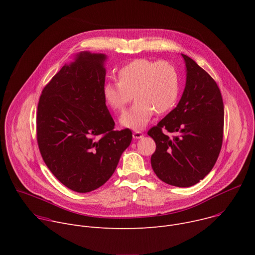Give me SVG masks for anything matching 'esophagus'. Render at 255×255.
Wrapping results in <instances>:
<instances>
[{"label": "esophagus", "instance_id": "1", "mask_svg": "<svg viewBox=\"0 0 255 255\" xmlns=\"http://www.w3.org/2000/svg\"><path fill=\"white\" fill-rule=\"evenodd\" d=\"M144 135H143V133L141 132V131H134L133 132V138L134 139H140V138H142Z\"/></svg>", "mask_w": 255, "mask_h": 255}]
</instances>
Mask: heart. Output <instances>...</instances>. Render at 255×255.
<instances>
[{
  "label": "heart",
  "instance_id": "heart-1",
  "mask_svg": "<svg viewBox=\"0 0 255 255\" xmlns=\"http://www.w3.org/2000/svg\"><path fill=\"white\" fill-rule=\"evenodd\" d=\"M119 83L108 82L103 97L112 110L121 112L135 98V103L121 117L124 127L141 129L154 112L163 114L175 105L179 95V76L167 61L135 59L118 70Z\"/></svg>",
  "mask_w": 255,
  "mask_h": 255
}]
</instances>
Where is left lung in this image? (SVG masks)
<instances>
[{"label":"left lung","mask_w":255,"mask_h":255,"mask_svg":"<svg viewBox=\"0 0 255 255\" xmlns=\"http://www.w3.org/2000/svg\"><path fill=\"white\" fill-rule=\"evenodd\" d=\"M186 87L177 106L148 131L156 143L151 166L164 183L187 188L198 184L219 156L224 127L221 92L211 76L188 55ZM174 132L168 137L162 131Z\"/></svg>","instance_id":"8db88e82"}]
</instances>
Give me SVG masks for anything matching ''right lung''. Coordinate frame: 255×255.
<instances>
[{"instance_id": "add662e5", "label": "right lung", "mask_w": 255, "mask_h": 255, "mask_svg": "<svg viewBox=\"0 0 255 255\" xmlns=\"http://www.w3.org/2000/svg\"><path fill=\"white\" fill-rule=\"evenodd\" d=\"M107 55L81 51L40 96L36 129L42 158L66 188L89 193L112 176L132 132L114 131L103 97Z\"/></svg>"}]
</instances>
